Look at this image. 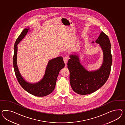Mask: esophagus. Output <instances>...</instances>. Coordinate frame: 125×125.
<instances>
[{
  "label": "esophagus",
  "instance_id": "esophagus-1",
  "mask_svg": "<svg viewBox=\"0 0 125 125\" xmlns=\"http://www.w3.org/2000/svg\"><path fill=\"white\" fill-rule=\"evenodd\" d=\"M63 61H64L65 64H66H66L67 63V61H68V58H67V57H64L63 58Z\"/></svg>",
  "mask_w": 125,
  "mask_h": 125
}]
</instances>
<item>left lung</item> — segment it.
Wrapping results in <instances>:
<instances>
[{"instance_id": "8db88e82", "label": "left lung", "mask_w": 125, "mask_h": 125, "mask_svg": "<svg viewBox=\"0 0 125 125\" xmlns=\"http://www.w3.org/2000/svg\"><path fill=\"white\" fill-rule=\"evenodd\" d=\"M96 42L99 44L103 54V64L99 69L93 71L86 70L81 64L77 54L70 55L67 62L71 86L75 93L80 95H87L96 92L106 83L110 75L112 58L109 38L102 32Z\"/></svg>"}]
</instances>
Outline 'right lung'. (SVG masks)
<instances>
[{"mask_svg": "<svg viewBox=\"0 0 125 125\" xmlns=\"http://www.w3.org/2000/svg\"><path fill=\"white\" fill-rule=\"evenodd\" d=\"M29 29L23 30L14 46V54L13 56V65L17 79L20 85L29 93L36 96H44L51 93L54 90L57 79L60 71L65 66L63 58L59 57L48 61L44 77L39 82L31 83L26 82L19 73L17 65V45L24 38Z\"/></svg>", "mask_w": 125, "mask_h": 125, "instance_id": "1", "label": "right lung"}]
</instances>
